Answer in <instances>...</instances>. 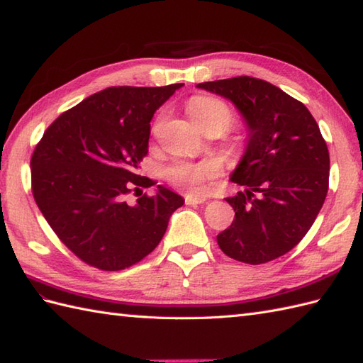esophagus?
I'll return each mask as SVG.
<instances>
[{
  "label": "esophagus",
  "mask_w": 363,
  "mask_h": 363,
  "mask_svg": "<svg viewBox=\"0 0 363 363\" xmlns=\"http://www.w3.org/2000/svg\"><path fill=\"white\" fill-rule=\"evenodd\" d=\"M203 203H206V198L186 195V204H189V206H196V204H203Z\"/></svg>",
  "instance_id": "34e87169"
}]
</instances>
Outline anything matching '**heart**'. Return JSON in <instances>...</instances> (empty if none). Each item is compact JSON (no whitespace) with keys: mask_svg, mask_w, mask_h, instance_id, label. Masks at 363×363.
Listing matches in <instances>:
<instances>
[{"mask_svg":"<svg viewBox=\"0 0 363 363\" xmlns=\"http://www.w3.org/2000/svg\"><path fill=\"white\" fill-rule=\"evenodd\" d=\"M189 113L199 129L220 126L226 130L233 123V112L218 98L198 96L189 103ZM218 174V165L212 160L189 162L176 160L165 168V177L169 184L191 195H199L206 190V182Z\"/></svg>","mask_w":363,"mask_h":363,"instance_id":"1","label":"heart"}]
</instances>
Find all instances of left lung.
<instances>
[{
    "instance_id": "1",
    "label": "left lung",
    "mask_w": 363,
    "mask_h": 363,
    "mask_svg": "<svg viewBox=\"0 0 363 363\" xmlns=\"http://www.w3.org/2000/svg\"><path fill=\"white\" fill-rule=\"evenodd\" d=\"M233 103L248 142L230 181L243 186L226 201L235 218L217 235L221 251L259 265L303 240L325 203L329 151L309 109L267 81L238 76L198 84Z\"/></svg>"
}]
</instances>
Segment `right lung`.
Here are the masks:
<instances>
[{"label": "right lung", "instance_id": "add662e5", "mask_svg": "<svg viewBox=\"0 0 363 363\" xmlns=\"http://www.w3.org/2000/svg\"><path fill=\"white\" fill-rule=\"evenodd\" d=\"M184 84L109 87L64 112L30 159L33 195L51 229L86 264L118 272L140 262L164 237L184 198L164 186L128 204L154 181L138 174L150 121Z\"/></svg>", "mask_w": 363, "mask_h": 363}]
</instances>
